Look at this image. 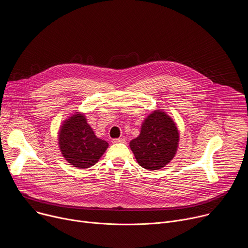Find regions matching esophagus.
<instances>
[{"mask_svg": "<svg viewBox=\"0 0 248 248\" xmlns=\"http://www.w3.org/2000/svg\"><path fill=\"white\" fill-rule=\"evenodd\" d=\"M112 143H124L125 140L124 139H114L111 140Z\"/></svg>", "mask_w": 248, "mask_h": 248, "instance_id": "esophagus-1", "label": "esophagus"}]
</instances>
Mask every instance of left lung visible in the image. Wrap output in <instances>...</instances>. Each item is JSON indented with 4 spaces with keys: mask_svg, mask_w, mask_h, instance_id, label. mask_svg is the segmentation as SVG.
<instances>
[{
    "mask_svg": "<svg viewBox=\"0 0 248 248\" xmlns=\"http://www.w3.org/2000/svg\"><path fill=\"white\" fill-rule=\"evenodd\" d=\"M178 141V129L172 119L162 110H155L145 119L140 134L129 146L141 167L157 170L173 159Z\"/></svg>",
    "mask_w": 248,
    "mask_h": 248,
    "instance_id": "obj_1",
    "label": "left lung"
}]
</instances>
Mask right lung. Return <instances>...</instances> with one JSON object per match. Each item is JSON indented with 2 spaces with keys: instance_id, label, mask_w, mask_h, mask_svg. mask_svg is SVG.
Listing matches in <instances>:
<instances>
[{
  "instance_id": "obj_1",
  "label": "right lung",
  "mask_w": 248,
  "mask_h": 248,
  "mask_svg": "<svg viewBox=\"0 0 248 248\" xmlns=\"http://www.w3.org/2000/svg\"><path fill=\"white\" fill-rule=\"evenodd\" d=\"M59 147L64 158L79 169L95 165L108 144L98 139L84 115L67 120L59 131Z\"/></svg>"
}]
</instances>
